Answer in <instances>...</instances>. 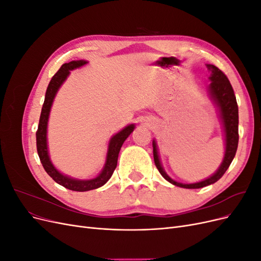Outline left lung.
Here are the masks:
<instances>
[{"instance_id":"8db88e82","label":"left lung","mask_w":261,"mask_h":261,"mask_svg":"<svg viewBox=\"0 0 261 261\" xmlns=\"http://www.w3.org/2000/svg\"><path fill=\"white\" fill-rule=\"evenodd\" d=\"M207 67L211 73L209 77V81L211 83L208 87L209 96L213 103L216 105V107L219 110L220 120H221V123H222L223 132H224L225 151H224L223 161L221 163L219 169L208 178L197 181V183H192V184L179 183V181L172 179L167 173H165L164 169L162 168L159 153H158L155 140L153 139L152 141L154 164L156 169L159 170L160 174L168 181H170L171 184L178 187H183V188H189V189L201 188V187L216 183L217 180H219L223 176L225 171L228 169V167H230V164L232 163L235 156L236 150H238V145H239V107H238V102H236L232 85L230 84V82H228L227 77L224 75L222 70H220L217 66L207 64Z\"/></svg>"}]
</instances>
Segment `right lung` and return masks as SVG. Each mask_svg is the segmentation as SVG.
I'll list each match as a JSON object with an SVG mask.
<instances>
[{
  "label": "right lung",
  "mask_w": 261,
  "mask_h": 261,
  "mask_svg": "<svg viewBox=\"0 0 261 261\" xmlns=\"http://www.w3.org/2000/svg\"><path fill=\"white\" fill-rule=\"evenodd\" d=\"M87 61L80 60V61H72L69 63H65L61 66V68L58 70V73L55 74L46 88L45 98L41 110L40 120H39V126L38 130L36 133L37 137V151L38 155L40 158V161L43 165L45 172L57 181L58 184L64 186L67 189L74 192H87L91 191V189H96L101 186H103L107 181L112 176L113 172L117 165V158L118 153L124 141L126 140L133 130L135 129V124H129L124 127L122 130L116 133L113 135L109 141L108 152L106 158V163L102 171L99 173L94 178L90 179H77L70 176L62 174V173L54 167L50 155H49V149H48V139H46V133H48V122L50 111L53 105V101L55 96L61 88V86L66 81V78L70 74V70L80 68L87 64Z\"/></svg>",
  "instance_id": "add662e5"
}]
</instances>
